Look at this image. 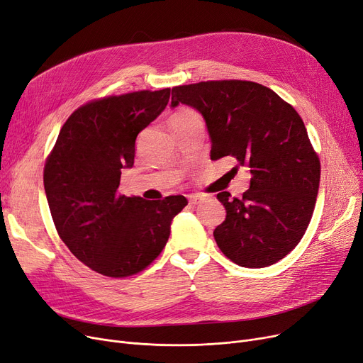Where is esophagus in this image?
Wrapping results in <instances>:
<instances>
[{
    "label": "esophagus",
    "instance_id": "esophagus-1",
    "mask_svg": "<svg viewBox=\"0 0 363 363\" xmlns=\"http://www.w3.org/2000/svg\"><path fill=\"white\" fill-rule=\"evenodd\" d=\"M204 200V197L203 196H190L188 197V201H190V204H193V206H196V204H199V203H201Z\"/></svg>",
    "mask_w": 363,
    "mask_h": 363
}]
</instances>
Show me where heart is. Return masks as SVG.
Instances as JSON below:
<instances>
[{"instance_id":"heart-1","label":"heart","mask_w":363,"mask_h":363,"mask_svg":"<svg viewBox=\"0 0 363 363\" xmlns=\"http://www.w3.org/2000/svg\"><path fill=\"white\" fill-rule=\"evenodd\" d=\"M191 118H199V117L194 111H191V109H182V111L173 116L172 120H191Z\"/></svg>"}]
</instances>
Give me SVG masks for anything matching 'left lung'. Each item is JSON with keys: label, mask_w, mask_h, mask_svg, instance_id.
I'll return each instance as SVG.
<instances>
[{"label": "left lung", "mask_w": 363, "mask_h": 363, "mask_svg": "<svg viewBox=\"0 0 363 363\" xmlns=\"http://www.w3.org/2000/svg\"><path fill=\"white\" fill-rule=\"evenodd\" d=\"M179 104L206 121L212 160L233 157L252 175L242 199L216 196L227 211L213 231L218 247L247 269L285 258L310 224L320 181L301 117L272 89L242 80L173 87L170 106Z\"/></svg>", "instance_id": "8db88e82"}]
</instances>
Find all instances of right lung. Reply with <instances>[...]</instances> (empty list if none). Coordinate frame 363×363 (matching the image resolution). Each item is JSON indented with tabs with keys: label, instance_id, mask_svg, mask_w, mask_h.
I'll list each match as a JSON object with an SVG mask.
<instances>
[{
	"label": "right lung",
	"instance_id": "add662e5",
	"mask_svg": "<svg viewBox=\"0 0 363 363\" xmlns=\"http://www.w3.org/2000/svg\"><path fill=\"white\" fill-rule=\"evenodd\" d=\"M170 89L91 101L60 129L44 166V190L56 230L83 264L108 277L143 272L160 255L184 196L163 200L118 193L135 162L140 130L159 117Z\"/></svg>",
	"mask_w": 363,
	"mask_h": 363
}]
</instances>
